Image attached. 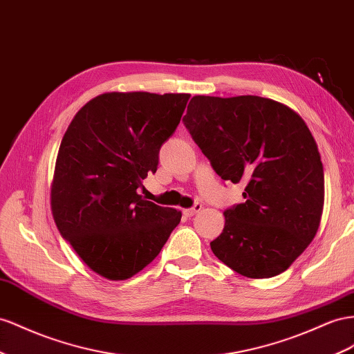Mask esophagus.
<instances>
[{"instance_id":"esophagus-1","label":"esophagus","mask_w":354,"mask_h":354,"mask_svg":"<svg viewBox=\"0 0 354 354\" xmlns=\"http://www.w3.org/2000/svg\"><path fill=\"white\" fill-rule=\"evenodd\" d=\"M201 209H203V204H199V203H196L192 208H186L185 209V216H187V217H192V216H195L196 213H199Z\"/></svg>"}]
</instances>
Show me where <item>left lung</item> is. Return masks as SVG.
Listing matches in <instances>:
<instances>
[{
    "instance_id": "8db88e82",
    "label": "left lung",
    "mask_w": 354,
    "mask_h": 354,
    "mask_svg": "<svg viewBox=\"0 0 354 354\" xmlns=\"http://www.w3.org/2000/svg\"><path fill=\"white\" fill-rule=\"evenodd\" d=\"M223 180H244L245 203L226 209L209 243L217 259L248 279L284 272L320 226L324 176L307 123L284 104L256 95H196L183 118Z\"/></svg>"
}]
</instances>
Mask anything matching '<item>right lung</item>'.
<instances>
[{"label":"right lung","mask_w":354,"mask_h":354,"mask_svg":"<svg viewBox=\"0 0 354 354\" xmlns=\"http://www.w3.org/2000/svg\"><path fill=\"white\" fill-rule=\"evenodd\" d=\"M189 93L106 92L77 111L64 133L50 186L61 235L89 268L127 280L155 259L181 212L138 194L156 173Z\"/></svg>","instance_id":"right-lung-1"}]
</instances>
